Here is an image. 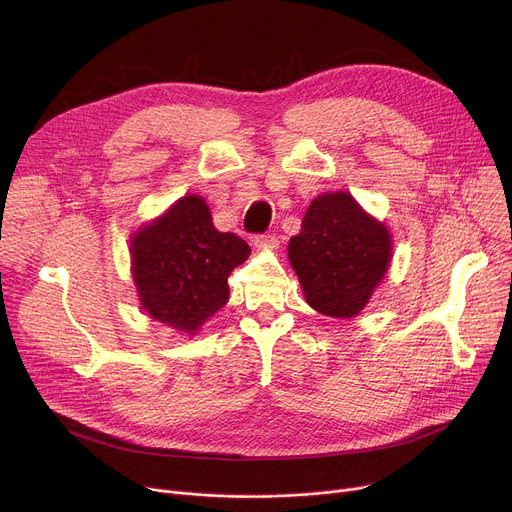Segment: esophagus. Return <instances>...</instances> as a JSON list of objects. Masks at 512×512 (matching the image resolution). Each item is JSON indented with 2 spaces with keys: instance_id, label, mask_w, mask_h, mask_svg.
Returning <instances> with one entry per match:
<instances>
[{
  "instance_id": "1",
  "label": "esophagus",
  "mask_w": 512,
  "mask_h": 512,
  "mask_svg": "<svg viewBox=\"0 0 512 512\" xmlns=\"http://www.w3.org/2000/svg\"><path fill=\"white\" fill-rule=\"evenodd\" d=\"M253 245L259 251H269V249L277 247V239L271 235H257V237H253Z\"/></svg>"
}]
</instances>
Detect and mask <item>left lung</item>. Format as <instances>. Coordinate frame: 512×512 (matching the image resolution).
Wrapping results in <instances>:
<instances>
[{
	"instance_id": "1",
	"label": "left lung",
	"mask_w": 512,
	"mask_h": 512,
	"mask_svg": "<svg viewBox=\"0 0 512 512\" xmlns=\"http://www.w3.org/2000/svg\"><path fill=\"white\" fill-rule=\"evenodd\" d=\"M288 259L306 302L331 318L357 316L392 263V235L349 192L314 198L302 230L290 239Z\"/></svg>"
}]
</instances>
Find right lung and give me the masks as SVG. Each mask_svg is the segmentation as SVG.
<instances>
[{"label": "right lung", "instance_id": "add662e5", "mask_svg": "<svg viewBox=\"0 0 512 512\" xmlns=\"http://www.w3.org/2000/svg\"><path fill=\"white\" fill-rule=\"evenodd\" d=\"M251 255L232 232L216 230L204 198L188 194L130 237V273L141 308L194 337L228 302V275Z\"/></svg>", "mask_w": 512, "mask_h": 512}]
</instances>
